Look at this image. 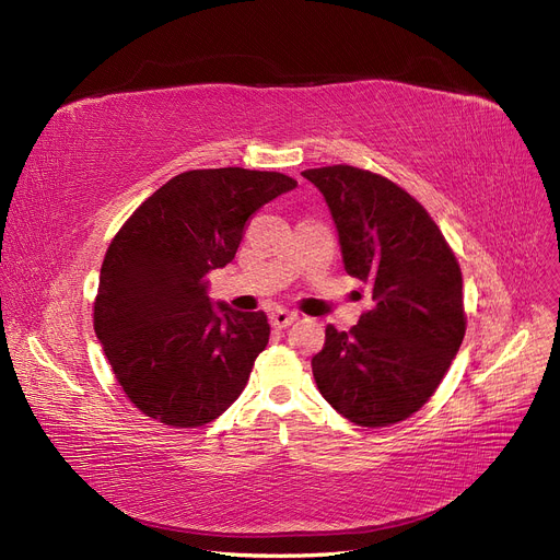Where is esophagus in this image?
Here are the masks:
<instances>
[{
    "label": "esophagus",
    "instance_id": "esophagus-1",
    "mask_svg": "<svg viewBox=\"0 0 560 560\" xmlns=\"http://www.w3.org/2000/svg\"><path fill=\"white\" fill-rule=\"evenodd\" d=\"M295 319H298V313H295V311H285V308H277V311L270 315V322H272L275 329H285V327H290Z\"/></svg>",
    "mask_w": 560,
    "mask_h": 560
}]
</instances>
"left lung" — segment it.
<instances>
[{"instance_id": "obj_1", "label": "left lung", "mask_w": 560, "mask_h": 560, "mask_svg": "<svg viewBox=\"0 0 560 560\" xmlns=\"http://www.w3.org/2000/svg\"><path fill=\"white\" fill-rule=\"evenodd\" d=\"M325 195L349 277L370 285L372 308L357 327H327L313 357L315 384L359 427H388L420 410L465 336L463 277L424 206L370 170L302 172Z\"/></svg>"}]
</instances>
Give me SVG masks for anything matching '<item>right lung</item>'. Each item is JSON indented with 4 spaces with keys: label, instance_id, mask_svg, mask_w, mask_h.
<instances>
[{
    "label": "right lung",
    "instance_id": "1",
    "mask_svg": "<svg viewBox=\"0 0 560 560\" xmlns=\"http://www.w3.org/2000/svg\"><path fill=\"white\" fill-rule=\"evenodd\" d=\"M295 186L281 172H182L115 233L102 262L95 334L117 384L147 418L195 429L245 390L270 340L268 315L215 308L206 275L233 260L262 203Z\"/></svg>",
    "mask_w": 560,
    "mask_h": 560
}]
</instances>
